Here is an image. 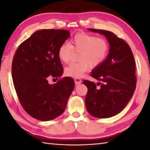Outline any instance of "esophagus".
I'll list each match as a JSON object with an SVG mask.
<instances>
[{
	"label": "esophagus",
	"mask_w": 150,
	"mask_h": 150,
	"mask_svg": "<svg viewBox=\"0 0 150 150\" xmlns=\"http://www.w3.org/2000/svg\"><path fill=\"white\" fill-rule=\"evenodd\" d=\"M74 81H75V83L76 85H79L81 83H82V80H81V79L79 77H75L74 79Z\"/></svg>",
	"instance_id": "esophagus-1"
}]
</instances>
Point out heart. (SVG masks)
Segmentation results:
<instances>
[{
  "label": "heart",
  "instance_id": "heart-1",
  "mask_svg": "<svg viewBox=\"0 0 150 150\" xmlns=\"http://www.w3.org/2000/svg\"><path fill=\"white\" fill-rule=\"evenodd\" d=\"M109 45L106 40L101 37L79 32L71 40L70 44L64 43L59 46L57 55L63 63H67L75 52H80L79 62L72 63L65 68V74L73 77H82L89 70L91 65L97 67L107 57Z\"/></svg>",
  "mask_w": 150,
  "mask_h": 150
}]
</instances>
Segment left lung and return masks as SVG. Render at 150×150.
Instances as JSON below:
<instances>
[{
    "label": "left lung",
    "mask_w": 150,
    "mask_h": 150,
    "mask_svg": "<svg viewBox=\"0 0 150 150\" xmlns=\"http://www.w3.org/2000/svg\"><path fill=\"white\" fill-rule=\"evenodd\" d=\"M104 35L110 44L109 54L91 76L99 81L95 84L84 80L88 91L85 105L94 117L106 118L120 113L133 96L136 86L135 60L130 47L112 32L88 28Z\"/></svg>",
    "instance_id": "left-lung-1"
}]
</instances>
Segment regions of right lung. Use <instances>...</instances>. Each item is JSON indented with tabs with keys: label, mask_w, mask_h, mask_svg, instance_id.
<instances>
[{
	"label": "right lung",
	"mask_w": 150,
	"mask_h": 150,
	"mask_svg": "<svg viewBox=\"0 0 150 150\" xmlns=\"http://www.w3.org/2000/svg\"><path fill=\"white\" fill-rule=\"evenodd\" d=\"M70 36L65 30L44 29L34 32L20 44L12 63V80L24 110L42 121L53 120L65 111L75 87L71 77L59 79L63 73L57 55L59 46Z\"/></svg>",
	"instance_id": "right-lung-1"
}]
</instances>
